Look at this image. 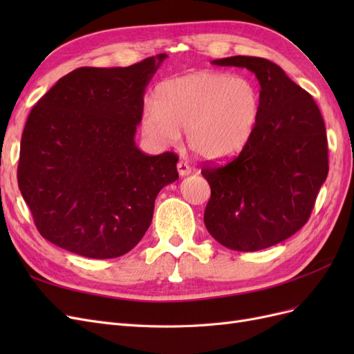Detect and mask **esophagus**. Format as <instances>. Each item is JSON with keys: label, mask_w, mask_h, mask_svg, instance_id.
Instances as JSON below:
<instances>
[{"label": "esophagus", "mask_w": 354, "mask_h": 354, "mask_svg": "<svg viewBox=\"0 0 354 354\" xmlns=\"http://www.w3.org/2000/svg\"><path fill=\"white\" fill-rule=\"evenodd\" d=\"M177 169H178L180 177H186V176H189L192 173L190 165L183 162V160H178V162H177Z\"/></svg>", "instance_id": "34e87169"}]
</instances>
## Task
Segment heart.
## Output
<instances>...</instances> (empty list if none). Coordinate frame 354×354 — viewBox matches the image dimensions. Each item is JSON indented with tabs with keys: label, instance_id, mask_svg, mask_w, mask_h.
<instances>
[{
	"label": "heart",
	"instance_id": "b5f03b06",
	"mask_svg": "<svg viewBox=\"0 0 354 354\" xmlns=\"http://www.w3.org/2000/svg\"><path fill=\"white\" fill-rule=\"evenodd\" d=\"M261 112L259 85L227 72L198 71L160 82L153 106L145 108L140 130L159 147L186 140L208 160L239 153L252 137Z\"/></svg>",
	"mask_w": 354,
	"mask_h": 354
}]
</instances>
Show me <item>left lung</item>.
<instances>
[{
    "label": "left lung",
    "mask_w": 354,
    "mask_h": 354,
    "mask_svg": "<svg viewBox=\"0 0 354 354\" xmlns=\"http://www.w3.org/2000/svg\"><path fill=\"white\" fill-rule=\"evenodd\" d=\"M212 63L255 73L261 112L236 158L201 171L211 187L203 223L229 250L269 248L301 229L313 209L329 169L325 124L312 95L273 62L233 56Z\"/></svg>",
    "instance_id": "obj_1"
}]
</instances>
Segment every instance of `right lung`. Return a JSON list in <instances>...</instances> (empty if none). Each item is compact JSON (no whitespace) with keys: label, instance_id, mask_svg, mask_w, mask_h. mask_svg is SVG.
<instances>
[{"label":"right lung","instance_id":"right-lung-1","mask_svg":"<svg viewBox=\"0 0 354 354\" xmlns=\"http://www.w3.org/2000/svg\"><path fill=\"white\" fill-rule=\"evenodd\" d=\"M165 59L75 69L32 108L17 183L42 238L88 259H116L142 241L160 189L178 178L177 155L149 156L134 140Z\"/></svg>","mask_w":354,"mask_h":354}]
</instances>
